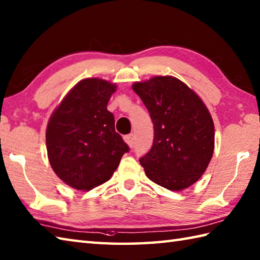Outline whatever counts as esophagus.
Here are the masks:
<instances>
[{"instance_id":"34e87169","label":"esophagus","mask_w":260,"mask_h":260,"mask_svg":"<svg viewBox=\"0 0 260 260\" xmlns=\"http://www.w3.org/2000/svg\"><path fill=\"white\" fill-rule=\"evenodd\" d=\"M124 141L129 145V147H133L135 144V134H128L124 136Z\"/></svg>"}]
</instances>
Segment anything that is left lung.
I'll return each mask as SVG.
<instances>
[{
	"instance_id": "obj_1",
	"label": "left lung",
	"mask_w": 260,
	"mask_h": 260,
	"mask_svg": "<svg viewBox=\"0 0 260 260\" xmlns=\"http://www.w3.org/2000/svg\"><path fill=\"white\" fill-rule=\"evenodd\" d=\"M154 125L151 150L140 158L147 178L180 191L201 178L212 157L214 126L197 93L171 76L136 82Z\"/></svg>"
}]
</instances>
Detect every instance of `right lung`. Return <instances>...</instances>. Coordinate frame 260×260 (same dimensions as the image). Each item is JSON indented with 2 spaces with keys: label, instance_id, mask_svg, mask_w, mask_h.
Here are the masks:
<instances>
[{
  "label": "right lung",
  "instance_id": "obj_1",
  "mask_svg": "<svg viewBox=\"0 0 260 260\" xmlns=\"http://www.w3.org/2000/svg\"><path fill=\"white\" fill-rule=\"evenodd\" d=\"M115 90V85L102 79L81 80L48 123L49 162L54 173L77 190H91L108 181L121 156L129 152L107 110Z\"/></svg>",
  "mask_w": 260,
  "mask_h": 260
}]
</instances>
